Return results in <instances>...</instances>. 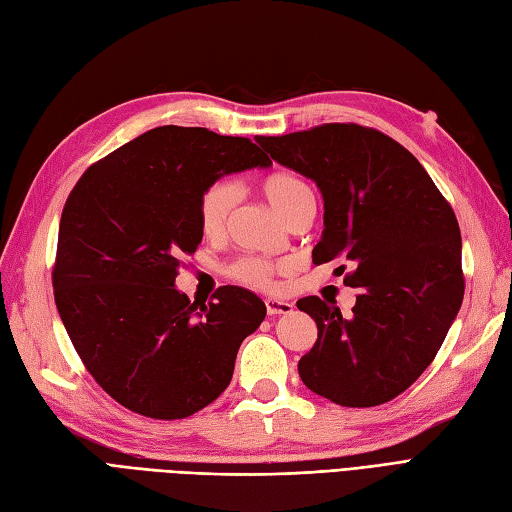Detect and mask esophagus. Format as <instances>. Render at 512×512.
<instances>
[{"instance_id":"esophagus-1","label":"esophagus","mask_w":512,"mask_h":512,"mask_svg":"<svg viewBox=\"0 0 512 512\" xmlns=\"http://www.w3.org/2000/svg\"><path fill=\"white\" fill-rule=\"evenodd\" d=\"M265 308H267V314L278 316V314L293 312V303L282 301V299H265Z\"/></svg>"}]
</instances>
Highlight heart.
Listing matches in <instances>:
<instances>
[{
  "label": "heart",
  "instance_id": "b5f03b06",
  "mask_svg": "<svg viewBox=\"0 0 512 512\" xmlns=\"http://www.w3.org/2000/svg\"><path fill=\"white\" fill-rule=\"evenodd\" d=\"M265 200L273 206L284 222L306 206L314 204V191L306 178L293 172H273L258 185ZM234 204V191L226 181H217L206 187L196 204L198 226L206 239H219L226 232L228 215ZM280 265L262 256H239L226 265L230 280L258 290H269L275 284V273Z\"/></svg>",
  "mask_w": 512,
  "mask_h": 512
}]
</instances>
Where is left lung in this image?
<instances>
[{
	"instance_id": "obj_1",
	"label": "left lung",
	"mask_w": 512,
	"mask_h": 512,
	"mask_svg": "<svg viewBox=\"0 0 512 512\" xmlns=\"http://www.w3.org/2000/svg\"><path fill=\"white\" fill-rule=\"evenodd\" d=\"M256 142L312 178L325 230L312 260H340L359 288L351 316L303 297L319 338L299 359L314 394L342 407H377L403 394L433 362L457 316L465 278L461 230L448 200L405 146L355 122H329Z\"/></svg>"
}]
</instances>
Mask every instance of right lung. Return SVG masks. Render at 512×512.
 Listing matches in <instances>:
<instances>
[{
	"instance_id": "right-lung-1",
	"label": "right lung",
	"mask_w": 512,
	"mask_h": 512,
	"mask_svg": "<svg viewBox=\"0 0 512 512\" xmlns=\"http://www.w3.org/2000/svg\"><path fill=\"white\" fill-rule=\"evenodd\" d=\"M269 165L247 137L168 124L92 163L68 193L55 306L86 370L122 407L181 420L228 388L265 303L239 286L191 301L174 280L202 241L200 193L219 176Z\"/></svg>"
}]
</instances>
